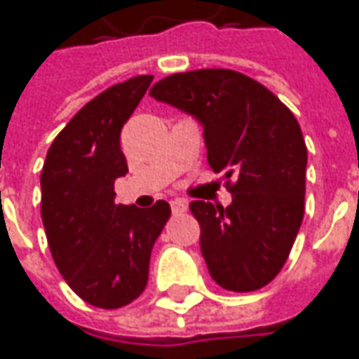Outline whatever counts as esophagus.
I'll return each instance as SVG.
<instances>
[{
    "label": "esophagus",
    "instance_id": "obj_1",
    "mask_svg": "<svg viewBox=\"0 0 359 359\" xmlns=\"http://www.w3.org/2000/svg\"><path fill=\"white\" fill-rule=\"evenodd\" d=\"M187 201L184 198H175L172 203H170V209H172V212H184L187 210Z\"/></svg>",
    "mask_w": 359,
    "mask_h": 359
}]
</instances>
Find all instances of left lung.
I'll return each mask as SVG.
<instances>
[{"label":"left lung","instance_id":"1","mask_svg":"<svg viewBox=\"0 0 359 359\" xmlns=\"http://www.w3.org/2000/svg\"><path fill=\"white\" fill-rule=\"evenodd\" d=\"M150 96L203 124L207 161L233 195L229 207L191 203L210 277L239 293L265 287L304 221L307 149L297 118L257 80L225 68L166 76Z\"/></svg>","mask_w":359,"mask_h":359}]
</instances>
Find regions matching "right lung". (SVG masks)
Instances as JSON below:
<instances>
[{"instance_id": "add662e5", "label": "right lung", "mask_w": 359, "mask_h": 359, "mask_svg": "<svg viewBox=\"0 0 359 359\" xmlns=\"http://www.w3.org/2000/svg\"><path fill=\"white\" fill-rule=\"evenodd\" d=\"M134 76L90 100L55 136L41 168V221L55 267L72 291L100 309L133 304L149 283L150 253L170 205H118L128 172L120 130L149 90Z\"/></svg>"}]
</instances>
